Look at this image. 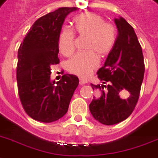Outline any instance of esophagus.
<instances>
[{"mask_svg": "<svg viewBox=\"0 0 158 158\" xmlns=\"http://www.w3.org/2000/svg\"><path fill=\"white\" fill-rule=\"evenodd\" d=\"M87 81L85 80V79H79V85H85V84H86Z\"/></svg>", "mask_w": 158, "mask_h": 158, "instance_id": "esophagus-1", "label": "esophagus"}]
</instances>
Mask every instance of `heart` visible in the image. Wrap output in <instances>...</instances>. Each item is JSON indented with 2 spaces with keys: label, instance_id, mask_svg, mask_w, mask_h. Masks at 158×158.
Instances as JSON below:
<instances>
[{
  "label": "heart",
  "instance_id": "heart-1",
  "mask_svg": "<svg viewBox=\"0 0 158 158\" xmlns=\"http://www.w3.org/2000/svg\"><path fill=\"white\" fill-rule=\"evenodd\" d=\"M73 31L81 37H86L85 52L78 53L68 61V72L81 78H86L98 68V58L108 56L113 49L116 32L113 25L105 22L100 14L86 12L78 14L73 19ZM59 49L66 57L71 56L75 50V36L73 31L64 28L59 35Z\"/></svg>",
  "mask_w": 158,
  "mask_h": 158
}]
</instances>
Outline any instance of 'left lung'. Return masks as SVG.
<instances>
[{"label": "left lung", "instance_id": "obj_1", "mask_svg": "<svg viewBox=\"0 0 158 158\" xmlns=\"http://www.w3.org/2000/svg\"><path fill=\"white\" fill-rule=\"evenodd\" d=\"M114 23L117 38L103 67L98 71L103 85H91L100 92L89 105L92 116L109 126L124 121L133 113L144 73L142 48L132 25L121 17L114 19Z\"/></svg>", "mask_w": 158, "mask_h": 158}]
</instances>
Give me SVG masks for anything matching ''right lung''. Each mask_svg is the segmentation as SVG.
<instances>
[{"mask_svg": "<svg viewBox=\"0 0 158 158\" xmlns=\"http://www.w3.org/2000/svg\"><path fill=\"white\" fill-rule=\"evenodd\" d=\"M77 7H60L39 18L31 27L18 50L19 96L26 114L36 121L53 122L65 115L78 77L64 74L50 80L52 65L60 62L59 35L65 18Z\"/></svg>", "mask_w": 158, "mask_h": 158, "instance_id": "right-lung-1", "label": "right lung"}]
</instances>
